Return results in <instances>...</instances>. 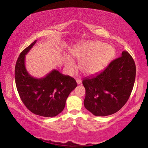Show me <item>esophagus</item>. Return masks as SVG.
Here are the masks:
<instances>
[{"label": "esophagus", "mask_w": 148, "mask_h": 148, "mask_svg": "<svg viewBox=\"0 0 148 148\" xmlns=\"http://www.w3.org/2000/svg\"><path fill=\"white\" fill-rule=\"evenodd\" d=\"M76 82H77V84H78V85L82 83V79H81L76 78Z\"/></svg>", "instance_id": "1"}]
</instances>
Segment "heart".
Wrapping results in <instances>:
<instances>
[{
  "instance_id": "b5f03b06",
  "label": "heart",
  "mask_w": 148,
  "mask_h": 148,
  "mask_svg": "<svg viewBox=\"0 0 148 148\" xmlns=\"http://www.w3.org/2000/svg\"><path fill=\"white\" fill-rule=\"evenodd\" d=\"M114 50L110 45L99 41H89L77 46L72 49V56L79 61V69L83 73L92 75L104 69L114 56ZM68 71L72 72L76 64L71 58L66 59Z\"/></svg>"
}]
</instances>
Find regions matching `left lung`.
<instances>
[{
    "instance_id": "1",
    "label": "left lung",
    "mask_w": 148,
    "mask_h": 148,
    "mask_svg": "<svg viewBox=\"0 0 148 148\" xmlns=\"http://www.w3.org/2000/svg\"><path fill=\"white\" fill-rule=\"evenodd\" d=\"M136 77V65L127 51L96 76L85 78L84 106L97 116L118 112L129 99Z\"/></svg>"
}]
</instances>
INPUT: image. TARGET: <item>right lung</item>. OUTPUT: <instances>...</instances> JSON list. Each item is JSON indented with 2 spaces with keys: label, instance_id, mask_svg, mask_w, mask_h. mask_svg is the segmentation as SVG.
Wrapping results in <instances>:
<instances>
[{
  "label": "right lung",
  "instance_id": "add662e5",
  "mask_svg": "<svg viewBox=\"0 0 148 148\" xmlns=\"http://www.w3.org/2000/svg\"><path fill=\"white\" fill-rule=\"evenodd\" d=\"M37 40L20 53L15 67L16 87L22 102L27 109L38 116L51 117L63 110L69 94L76 88L73 77L53 70L42 78H35L27 71L25 59Z\"/></svg>",
  "mask_w": 148,
  "mask_h": 148
}]
</instances>
